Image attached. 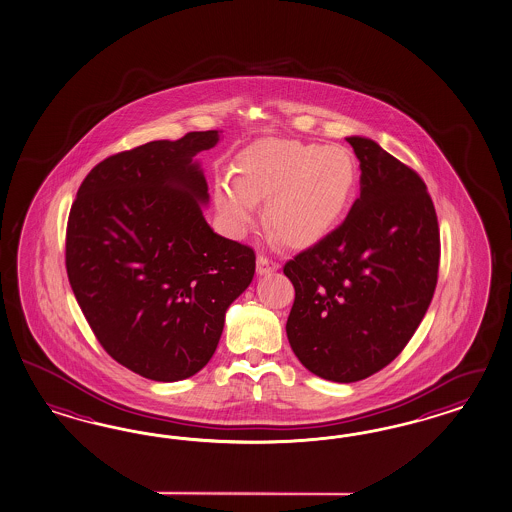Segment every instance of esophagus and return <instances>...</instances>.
I'll return each instance as SVG.
<instances>
[{
    "label": "esophagus",
    "instance_id": "obj_1",
    "mask_svg": "<svg viewBox=\"0 0 512 512\" xmlns=\"http://www.w3.org/2000/svg\"><path fill=\"white\" fill-rule=\"evenodd\" d=\"M278 265L277 262H273L271 258H267V256H258V262H256V271H258V275H269V273H275L277 271Z\"/></svg>",
    "mask_w": 512,
    "mask_h": 512
}]
</instances>
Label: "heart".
I'll return each mask as SVG.
<instances>
[{"instance_id":"obj_1","label":"heart","mask_w":512,"mask_h":512,"mask_svg":"<svg viewBox=\"0 0 512 512\" xmlns=\"http://www.w3.org/2000/svg\"><path fill=\"white\" fill-rule=\"evenodd\" d=\"M357 187V162L342 146L295 140H263L237 155L234 177H220L213 200L235 234L256 220L265 202V222L292 247H308L344 217Z\"/></svg>"}]
</instances>
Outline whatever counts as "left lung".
<instances>
[{
  "label": "left lung",
  "mask_w": 512,
  "mask_h": 512,
  "mask_svg": "<svg viewBox=\"0 0 512 512\" xmlns=\"http://www.w3.org/2000/svg\"><path fill=\"white\" fill-rule=\"evenodd\" d=\"M361 196L346 220L284 265L295 288L286 333L323 380H365L406 348L436 290V209L417 172L363 136L346 138Z\"/></svg>",
  "instance_id": "obj_1"
}]
</instances>
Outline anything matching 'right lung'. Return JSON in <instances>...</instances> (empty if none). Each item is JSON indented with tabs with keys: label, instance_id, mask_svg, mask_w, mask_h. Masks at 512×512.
Instances as JSON below:
<instances>
[{
	"label": "right lung",
	"instance_id": "obj_1",
	"mask_svg": "<svg viewBox=\"0 0 512 512\" xmlns=\"http://www.w3.org/2000/svg\"><path fill=\"white\" fill-rule=\"evenodd\" d=\"M219 140V131L189 132L112 155L82 181L69 213L74 297L106 353L147 380L200 372L254 277V250L204 219L209 194L194 157Z\"/></svg>",
	"mask_w": 512,
	"mask_h": 512
}]
</instances>
